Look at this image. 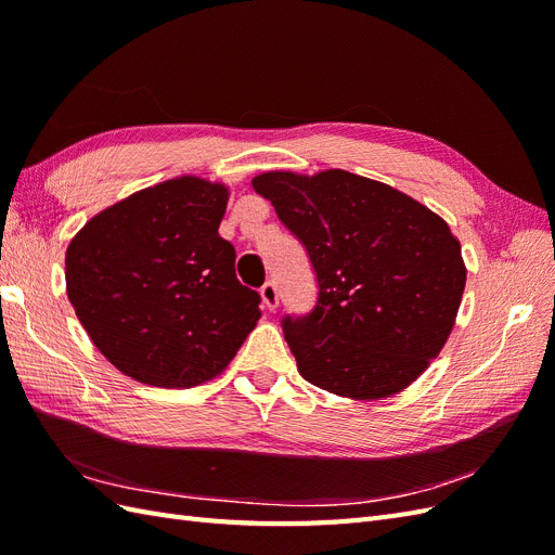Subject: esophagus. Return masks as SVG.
Masks as SVG:
<instances>
[{
	"label": "esophagus",
	"instance_id": "obj_1",
	"mask_svg": "<svg viewBox=\"0 0 555 555\" xmlns=\"http://www.w3.org/2000/svg\"><path fill=\"white\" fill-rule=\"evenodd\" d=\"M259 294H261V300H263L266 310H275V308H278L280 294H278V284H275V282L268 280V282L263 284V287L259 289Z\"/></svg>",
	"mask_w": 555,
	"mask_h": 555
}]
</instances>
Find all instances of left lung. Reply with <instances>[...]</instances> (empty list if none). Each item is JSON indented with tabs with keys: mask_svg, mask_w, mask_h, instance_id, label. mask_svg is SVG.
<instances>
[{
	"mask_svg": "<svg viewBox=\"0 0 555 555\" xmlns=\"http://www.w3.org/2000/svg\"><path fill=\"white\" fill-rule=\"evenodd\" d=\"M306 247L308 314L282 317L298 373L335 396H393L440 354L465 289L461 243L442 217L389 184L340 169L251 180Z\"/></svg>",
	"mask_w": 555,
	"mask_h": 555,
	"instance_id": "8db88e82",
	"label": "left lung"
}]
</instances>
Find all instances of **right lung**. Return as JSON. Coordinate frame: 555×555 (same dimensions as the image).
<instances>
[{"instance_id": "right-lung-1", "label": "right lung", "mask_w": 555, "mask_h": 555, "mask_svg": "<svg viewBox=\"0 0 555 555\" xmlns=\"http://www.w3.org/2000/svg\"><path fill=\"white\" fill-rule=\"evenodd\" d=\"M229 192L176 178L131 194L66 247V294L96 349L153 386L220 375L257 326L261 296L236 278L217 229Z\"/></svg>"}]
</instances>
